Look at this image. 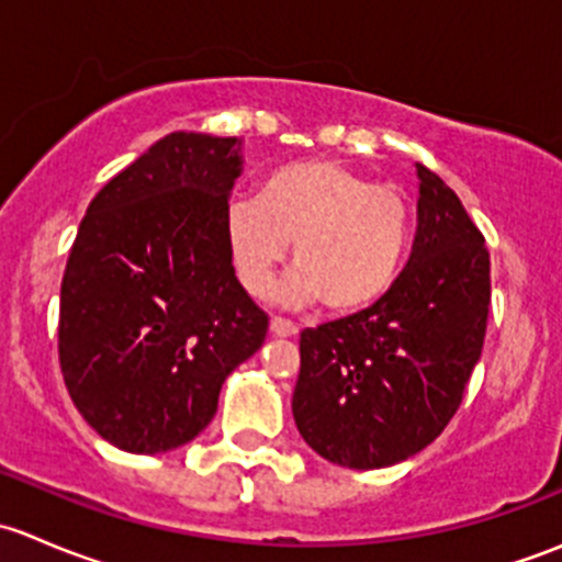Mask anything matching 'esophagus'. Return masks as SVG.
<instances>
[{"instance_id":"34e87169","label":"esophagus","mask_w":562,"mask_h":562,"mask_svg":"<svg viewBox=\"0 0 562 562\" xmlns=\"http://www.w3.org/2000/svg\"><path fill=\"white\" fill-rule=\"evenodd\" d=\"M271 334H277V337H293V334H299V326L293 321H288V317L274 315L271 317Z\"/></svg>"}]
</instances>
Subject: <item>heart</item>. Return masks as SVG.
<instances>
[{
    "instance_id": "1",
    "label": "heart",
    "mask_w": 562,
    "mask_h": 562,
    "mask_svg": "<svg viewBox=\"0 0 562 562\" xmlns=\"http://www.w3.org/2000/svg\"><path fill=\"white\" fill-rule=\"evenodd\" d=\"M293 241L296 274L282 299H323L331 313L375 304L394 285L411 241L405 192L334 160H302L271 171L255 201L225 212V245L247 293L266 296Z\"/></svg>"
}]
</instances>
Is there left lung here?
Here are the masks:
<instances>
[{
    "label": "left lung",
    "instance_id": "obj_1",
    "mask_svg": "<svg viewBox=\"0 0 562 562\" xmlns=\"http://www.w3.org/2000/svg\"><path fill=\"white\" fill-rule=\"evenodd\" d=\"M413 258L361 313L304 328L293 418L323 459L375 470L427 449L462 405L490 315V252L457 192L418 162Z\"/></svg>",
    "mask_w": 562,
    "mask_h": 562
}]
</instances>
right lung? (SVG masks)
Returning <instances> with one entry per match:
<instances>
[{
    "mask_svg": "<svg viewBox=\"0 0 562 562\" xmlns=\"http://www.w3.org/2000/svg\"><path fill=\"white\" fill-rule=\"evenodd\" d=\"M236 138L166 135L92 198L59 299V367L89 427L130 454L195 438L269 315L225 245Z\"/></svg>",
    "mask_w": 562,
    "mask_h": 562,
    "instance_id": "add662e5",
    "label": "right lung"
}]
</instances>
